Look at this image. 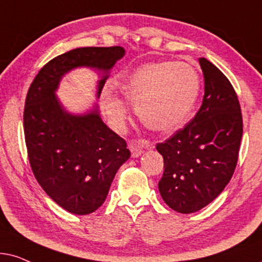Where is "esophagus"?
Instances as JSON below:
<instances>
[{
    "label": "esophagus",
    "instance_id": "1",
    "mask_svg": "<svg viewBox=\"0 0 262 262\" xmlns=\"http://www.w3.org/2000/svg\"><path fill=\"white\" fill-rule=\"evenodd\" d=\"M151 146L148 144H140L139 141H130L129 142V149L132 152V157L133 158H138L139 156H141V153L144 152V148H149Z\"/></svg>",
    "mask_w": 262,
    "mask_h": 262
}]
</instances>
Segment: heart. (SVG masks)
<instances>
[{
    "mask_svg": "<svg viewBox=\"0 0 262 262\" xmlns=\"http://www.w3.org/2000/svg\"><path fill=\"white\" fill-rule=\"evenodd\" d=\"M121 95L134 105L139 120L151 130L170 133L188 120L200 93L201 79L187 62L160 61L141 66L117 82ZM103 107L117 129L124 127L127 107L104 97Z\"/></svg>",
    "mask_w": 262,
    "mask_h": 262,
    "instance_id": "1",
    "label": "heart"
}]
</instances>
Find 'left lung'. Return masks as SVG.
Here are the masks:
<instances>
[{
	"instance_id": "left-lung-1",
	"label": "left lung",
	"mask_w": 262,
	"mask_h": 262,
	"mask_svg": "<svg viewBox=\"0 0 262 262\" xmlns=\"http://www.w3.org/2000/svg\"><path fill=\"white\" fill-rule=\"evenodd\" d=\"M205 78L202 105L195 117L157 151L164 158L158 188L180 213H194L214 200L231 179L243 133L242 114L228 78L206 58H199Z\"/></svg>"
}]
</instances>
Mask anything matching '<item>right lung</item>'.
<instances>
[{
    "instance_id": "1",
    "label": "right lung",
    "mask_w": 262,
    "mask_h": 262,
    "mask_svg": "<svg viewBox=\"0 0 262 262\" xmlns=\"http://www.w3.org/2000/svg\"><path fill=\"white\" fill-rule=\"evenodd\" d=\"M121 47L78 48L48 62L27 92L24 130L38 183L58 206L85 215L102 206L117 170L130 157L127 144L104 123L98 105L73 114L56 96L62 78L76 68L97 72L99 98Z\"/></svg>"
}]
</instances>
